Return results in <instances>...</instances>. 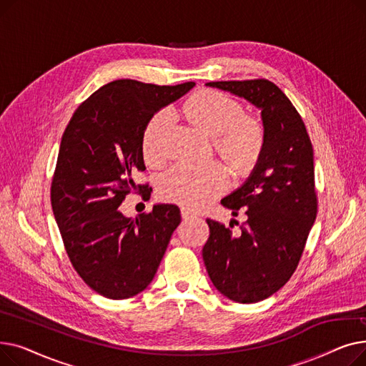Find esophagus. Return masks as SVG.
Returning <instances> with one entry per match:
<instances>
[{
	"label": "esophagus",
	"mask_w": 366,
	"mask_h": 366,
	"mask_svg": "<svg viewBox=\"0 0 366 366\" xmlns=\"http://www.w3.org/2000/svg\"><path fill=\"white\" fill-rule=\"evenodd\" d=\"M181 215L184 219H189V218H194L196 214L193 212V210H189L188 207H181Z\"/></svg>",
	"instance_id": "obj_1"
}]
</instances>
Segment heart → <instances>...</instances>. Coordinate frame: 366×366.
<instances>
[{"label":"heart","instance_id":"b5f03b06","mask_svg":"<svg viewBox=\"0 0 366 366\" xmlns=\"http://www.w3.org/2000/svg\"><path fill=\"white\" fill-rule=\"evenodd\" d=\"M185 119L214 138V148L237 172L251 169L264 145V127L254 117H244L243 108L234 99L203 90L182 108ZM173 117L169 109L157 112L142 133V154L151 166L164 162L166 141ZM225 188V173L218 164H177L160 182V194L169 202L197 209Z\"/></svg>","mask_w":366,"mask_h":366}]
</instances>
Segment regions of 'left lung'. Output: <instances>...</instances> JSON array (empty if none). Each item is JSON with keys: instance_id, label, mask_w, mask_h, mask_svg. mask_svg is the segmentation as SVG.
<instances>
[{"instance_id": "left-lung-1", "label": "left lung", "mask_w": 366, "mask_h": 366, "mask_svg": "<svg viewBox=\"0 0 366 366\" xmlns=\"http://www.w3.org/2000/svg\"><path fill=\"white\" fill-rule=\"evenodd\" d=\"M215 87L261 111L264 145L247 179L221 200L237 217L233 224L206 219L210 234L203 261L217 290L236 302H258L291 279L317 214L313 147L291 101L268 80L212 81Z\"/></svg>"}]
</instances>
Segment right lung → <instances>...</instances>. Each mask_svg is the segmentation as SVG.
I'll return each instance as SVG.
<instances>
[{
	"instance_id": "obj_1",
	"label": "right lung",
	"mask_w": 366,
	"mask_h": 366,
	"mask_svg": "<svg viewBox=\"0 0 366 366\" xmlns=\"http://www.w3.org/2000/svg\"><path fill=\"white\" fill-rule=\"evenodd\" d=\"M194 86L111 81L75 109L64 132L51 181L53 215L75 272L107 298L147 290L181 222L177 204L157 203L134 218L119 206L130 191L147 189L132 178L145 170L147 123Z\"/></svg>"
}]
</instances>
